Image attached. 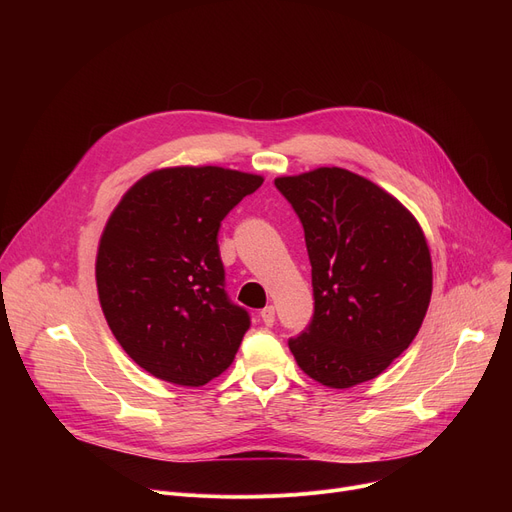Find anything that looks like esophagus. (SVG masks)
Instances as JSON below:
<instances>
[{"mask_svg": "<svg viewBox=\"0 0 512 512\" xmlns=\"http://www.w3.org/2000/svg\"><path fill=\"white\" fill-rule=\"evenodd\" d=\"M259 317H261V321L265 326H274V321H276V309L272 307V305H267V307H263L261 311H259Z\"/></svg>", "mask_w": 512, "mask_h": 512, "instance_id": "obj_1", "label": "esophagus"}]
</instances>
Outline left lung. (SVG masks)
Wrapping results in <instances>:
<instances>
[{
  "label": "left lung",
  "mask_w": 512,
  "mask_h": 512,
  "mask_svg": "<svg viewBox=\"0 0 512 512\" xmlns=\"http://www.w3.org/2000/svg\"><path fill=\"white\" fill-rule=\"evenodd\" d=\"M305 228L315 311L288 340L321 386L369 382L407 351L432 299V255L415 215L344 168L274 180Z\"/></svg>",
  "instance_id": "8db88e82"
}]
</instances>
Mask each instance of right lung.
Returning <instances> with one entry per match:
<instances>
[{
	"label": "right lung",
	"mask_w": 512,
	"mask_h": 512,
	"mask_svg": "<svg viewBox=\"0 0 512 512\" xmlns=\"http://www.w3.org/2000/svg\"><path fill=\"white\" fill-rule=\"evenodd\" d=\"M263 176L220 166L153 170L134 182L99 238L95 280L107 326L126 355L176 386L224 373L249 313L224 290L218 230Z\"/></svg>",
	"instance_id": "obj_1"
}]
</instances>
